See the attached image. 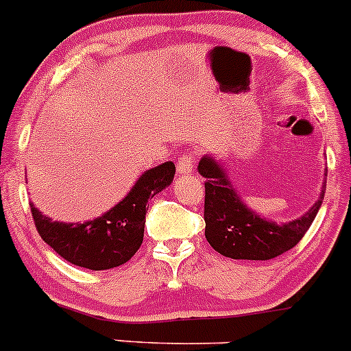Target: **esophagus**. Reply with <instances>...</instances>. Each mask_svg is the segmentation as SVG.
<instances>
[{
    "label": "esophagus",
    "instance_id": "34e87169",
    "mask_svg": "<svg viewBox=\"0 0 351 351\" xmlns=\"http://www.w3.org/2000/svg\"><path fill=\"white\" fill-rule=\"evenodd\" d=\"M194 164H196L194 154H184L177 162V171H179V174H189L194 171Z\"/></svg>",
    "mask_w": 351,
    "mask_h": 351
}]
</instances>
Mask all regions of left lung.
Wrapping results in <instances>:
<instances>
[{
  "instance_id": "8db88e82",
  "label": "left lung",
  "mask_w": 351,
  "mask_h": 351,
  "mask_svg": "<svg viewBox=\"0 0 351 351\" xmlns=\"http://www.w3.org/2000/svg\"><path fill=\"white\" fill-rule=\"evenodd\" d=\"M197 172L206 179V240L218 254L234 260H270L294 248L316 218L326 191L324 180L317 201L301 218L276 223L248 208L213 155L201 158Z\"/></svg>"
}]
</instances>
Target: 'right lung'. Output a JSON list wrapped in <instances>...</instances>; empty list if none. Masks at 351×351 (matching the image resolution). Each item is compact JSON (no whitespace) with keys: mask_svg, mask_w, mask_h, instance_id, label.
Listing matches in <instances>:
<instances>
[{"mask_svg":"<svg viewBox=\"0 0 351 351\" xmlns=\"http://www.w3.org/2000/svg\"><path fill=\"white\" fill-rule=\"evenodd\" d=\"M174 162H164L138 177L120 202L84 223L53 221L30 202L38 234L62 258L89 270H108L128 262L143 241L147 202L174 180Z\"/></svg>","mask_w":351,"mask_h":351,"instance_id":"right-lung-1","label":"right lung"}]
</instances>
